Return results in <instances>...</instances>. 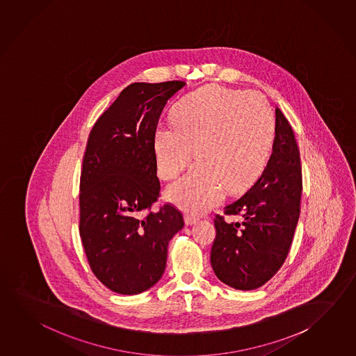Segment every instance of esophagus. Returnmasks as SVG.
<instances>
[{
    "instance_id": "1",
    "label": "esophagus",
    "mask_w": 356,
    "mask_h": 356,
    "mask_svg": "<svg viewBox=\"0 0 356 356\" xmlns=\"http://www.w3.org/2000/svg\"><path fill=\"white\" fill-rule=\"evenodd\" d=\"M197 221H199V216H196L193 213H186L185 215V222H186V225L196 224Z\"/></svg>"
}]
</instances>
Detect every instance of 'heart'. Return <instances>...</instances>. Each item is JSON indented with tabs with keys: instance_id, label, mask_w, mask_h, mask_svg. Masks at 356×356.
Returning a JSON list of instances; mask_svg holds the SVG:
<instances>
[{
	"instance_id": "b5f03b06",
	"label": "heart",
	"mask_w": 356,
	"mask_h": 356,
	"mask_svg": "<svg viewBox=\"0 0 356 356\" xmlns=\"http://www.w3.org/2000/svg\"><path fill=\"white\" fill-rule=\"evenodd\" d=\"M172 127L157 126L154 150L163 180H174L191 161L197 165L170 187V199L201 211L227 193L252 186L268 166L276 132L273 108L255 91L210 86L187 95L171 113Z\"/></svg>"
}]
</instances>
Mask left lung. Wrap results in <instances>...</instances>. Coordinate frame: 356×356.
<instances>
[{
  "mask_svg": "<svg viewBox=\"0 0 356 356\" xmlns=\"http://www.w3.org/2000/svg\"><path fill=\"white\" fill-rule=\"evenodd\" d=\"M276 132L268 166L254 186L225 207L238 221L213 220L210 261L218 280L237 290L262 286L282 266L293 243L302 191L293 127L276 107Z\"/></svg>",
  "mask_w": 356,
  "mask_h": 356,
  "instance_id": "left-lung-1",
  "label": "left lung"
}]
</instances>
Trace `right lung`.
I'll return each instance as SVG.
<instances>
[{
    "label": "right lung",
    "instance_id": "right-lung-1",
    "mask_svg": "<svg viewBox=\"0 0 356 356\" xmlns=\"http://www.w3.org/2000/svg\"><path fill=\"white\" fill-rule=\"evenodd\" d=\"M186 83L135 82L95 122L80 177V236L99 280L122 295L161 279L168 246L184 227L174 206L151 211L160 193L154 134L166 102Z\"/></svg>",
    "mask_w": 356,
    "mask_h": 356
}]
</instances>
